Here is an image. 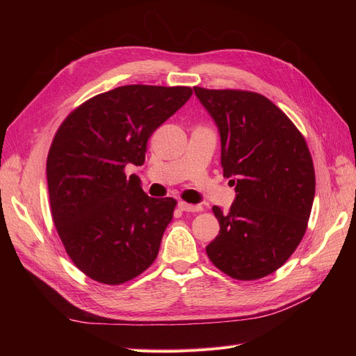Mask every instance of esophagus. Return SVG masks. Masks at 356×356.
Listing matches in <instances>:
<instances>
[{"label": "esophagus", "mask_w": 356, "mask_h": 356, "mask_svg": "<svg viewBox=\"0 0 356 356\" xmlns=\"http://www.w3.org/2000/svg\"><path fill=\"white\" fill-rule=\"evenodd\" d=\"M178 208L181 211H184V212H199V211H202L200 204H190V203H186V202H179Z\"/></svg>", "instance_id": "obj_1"}]
</instances>
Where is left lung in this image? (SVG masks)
<instances>
[{
  "label": "left lung",
  "instance_id": "8db88e82",
  "mask_svg": "<svg viewBox=\"0 0 356 356\" xmlns=\"http://www.w3.org/2000/svg\"><path fill=\"white\" fill-rule=\"evenodd\" d=\"M221 139V166L236 197L212 211L220 233L208 246L221 272L254 281L296 251L315 197V169L303 135L266 96L195 88Z\"/></svg>",
  "mask_w": 356,
  "mask_h": 356
}]
</instances>
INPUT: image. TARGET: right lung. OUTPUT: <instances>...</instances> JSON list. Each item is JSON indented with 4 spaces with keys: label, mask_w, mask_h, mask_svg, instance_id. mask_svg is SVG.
<instances>
[{
    "label": "right lung",
    "mask_w": 356,
    "mask_h": 356,
    "mask_svg": "<svg viewBox=\"0 0 356 356\" xmlns=\"http://www.w3.org/2000/svg\"><path fill=\"white\" fill-rule=\"evenodd\" d=\"M190 88L122 86L86 101L56 132L47 157L51 217L67 254L95 281L118 285L153 264L177 202L145 195L124 168L184 105Z\"/></svg>",
    "instance_id": "right-lung-1"
}]
</instances>
